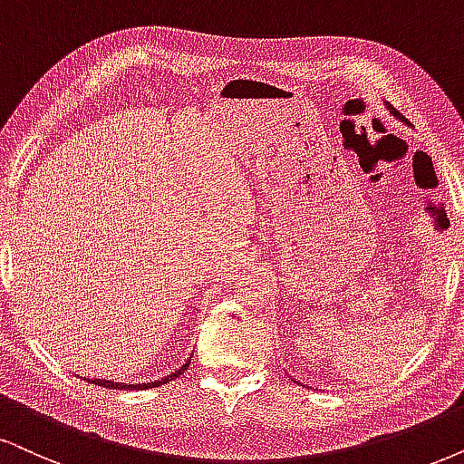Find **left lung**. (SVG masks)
Returning <instances> with one entry per match:
<instances>
[{
	"instance_id": "1",
	"label": "left lung",
	"mask_w": 464,
	"mask_h": 464,
	"mask_svg": "<svg viewBox=\"0 0 464 464\" xmlns=\"http://www.w3.org/2000/svg\"><path fill=\"white\" fill-rule=\"evenodd\" d=\"M385 107H388V111H390V115H394V117H396V120H401V121H402V124H407V121H404V117H402L401 113H398V111H396L394 107H392V104H388V102H385Z\"/></svg>"
}]
</instances>
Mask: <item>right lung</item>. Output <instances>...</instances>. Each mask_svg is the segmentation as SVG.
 I'll return each instance as SVG.
<instances>
[{
  "label": "right lung",
  "mask_w": 464,
  "mask_h": 464,
  "mask_svg": "<svg viewBox=\"0 0 464 464\" xmlns=\"http://www.w3.org/2000/svg\"><path fill=\"white\" fill-rule=\"evenodd\" d=\"M188 366H190V360L186 363H181V366L175 372L167 374V377H162L158 381H150V383H120V381H109V379H92V383L93 385H102V388H109V390H150V388H158V385H164V383H169V381L178 379L179 374H184V371ZM87 381H90V379H87Z\"/></svg>",
  "instance_id": "add662e5"
}]
</instances>
